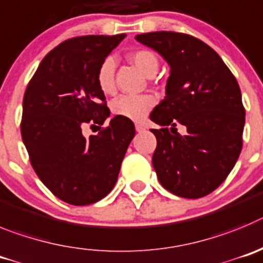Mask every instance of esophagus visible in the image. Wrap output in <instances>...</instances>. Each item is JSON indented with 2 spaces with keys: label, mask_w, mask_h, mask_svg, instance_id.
Instances as JSON below:
<instances>
[{
  "label": "esophagus",
  "mask_w": 263,
  "mask_h": 263,
  "mask_svg": "<svg viewBox=\"0 0 263 263\" xmlns=\"http://www.w3.org/2000/svg\"><path fill=\"white\" fill-rule=\"evenodd\" d=\"M135 128H136L137 132H143L144 129H145V127H144L143 124H136V126H135Z\"/></svg>",
  "instance_id": "1"
}]
</instances>
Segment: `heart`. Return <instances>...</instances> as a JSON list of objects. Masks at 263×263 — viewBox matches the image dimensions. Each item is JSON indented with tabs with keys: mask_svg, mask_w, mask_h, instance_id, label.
Wrapping results in <instances>:
<instances>
[{
	"mask_svg": "<svg viewBox=\"0 0 263 263\" xmlns=\"http://www.w3.org/2000/svg\"><path fill=\"white\" fill-rule=\"evenodd\" d=\"M129 61L136 65L139 70L148 77H152L158 70V59L155 52L149 49H137L129 53ZM97 85L103 94H112L115 91V59L108 56L101 63L96 74ZM156 105V98L152 94L139 96H120L111 102L112 115L132 122H140L151 112Z\"/></svg>",
	"mask_w": 263,
	"mask_h": 263,
	"instance_id": "1",
	"label": "heart"
}]
</instances>
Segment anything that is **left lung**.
Here are the masks:
<instances>
[{
	"label": "left lung",
	"instance_id": "8db88e82",
	"mask_svg": "<svg viewBox=\"0 0 263 263\" xmlns=\"http://www.w3.org/2000/svg\"><path fill=\"white\" fill-rule=\"evenodd\" d=\"M135 39L170 65L166 97L151 114L162 126L151 129L158 181L182 198L208 195L226 181L242 148L245 108L237 80L211 47L191 35L157 31ZM177 124L186 127V135L170 132Z\"/></svg>",
	"mask_w": 263,
	"mask_h": 263
}]
</instances>
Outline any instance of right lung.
Returning <instances> with one entry per match:
<instances>
[{
	"label": "right lung",
	"instance_id": "right-lung-1",
	"mask_svg": "<svg viewBox=\"0 0 263 263\" xmlns=\"http://www.w3.org/2000/svg\"><path fill=\"white\" fill-rule=\"evenodd\" d=\"M126 34L70 37L39 64L23 97L21 134L36 176L63 202L86 205L105 198L118 179L135 136L129 119L115 117L97 85V69ZM98 124L85 138L82 128Z\"/></svg>",
	"mask_w": 263,
	"mask_h": 263
}]
</instances>
